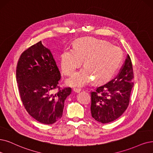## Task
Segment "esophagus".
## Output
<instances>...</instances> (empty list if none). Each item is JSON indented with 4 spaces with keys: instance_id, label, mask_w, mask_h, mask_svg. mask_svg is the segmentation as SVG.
Here are the masks:
<instances>
[{
    "instance_id": "obj_1",
    "label": "esophagus",
    "mask_w": 153,
    "mask_h": 153,
    "mask_svg": "<svg viewBox=\"0 0 153 153\" xmlns=\"http://www.w3.org/2000/svg\"><path fill=\"white\" fill-rule=\"evenodd\" d=\"M80 91H81V89H80V88H74V89H73V91H74V92H75V93H79Z\"/></svg>"
}]
</instances>
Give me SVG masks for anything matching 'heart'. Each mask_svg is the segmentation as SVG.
Masks as SVG:
<instances>
[{"label":"heart","instance_id":"1","mask_svg":"<svg viewBox=\"0 0 153 153\" xmlns=\"http://www.w3.org/2000/svg\"><path fill=\"white\" fill-rule=\"evenodd\" d=\"M121 59L119 48L108 42L94 38L78 39L73 48H65L59 56V65L64 74L72 75L76 68H83L66 80L73 87H82L91 80L97 83L104 82L111 77Z\"/></svg>","mask_w":153,"mask_h":153}]
</instances>
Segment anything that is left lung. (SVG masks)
<instances>
[{
	"instance_id": "1",
	"label": "left lung",
	"mask_w": 153,
	"mask_h": 153,
	"mask_svg": "<svg viewBox=\"0 0 153 153\" xmlns=\"http://www.w3.org/2000/svg\"><path fill=\"white\" fill-rule=\"evenodd\" d=\"M133 86L132 65L128 54L117 76L91 91L92 117L102 124L119 118L129 105Z\"/></svg>"
}]
</instances>
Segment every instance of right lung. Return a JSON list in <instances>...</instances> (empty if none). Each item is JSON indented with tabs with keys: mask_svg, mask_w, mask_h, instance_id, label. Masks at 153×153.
<instances>
[{
	"mask_svg": "<svg viewBox=\"0 0 153 153\" xmlns=\"http://www.w3.org/2000/svg\"><path fill=\"white\" fill-rule=\"evenodd\" d=\"M16 78L21 100L31 117L45 124H52L62 117L65 100L71 89L65 88L53 93L61 75L50 50L41 41L22 53Z\"/></svg>",
	"mask_w": 153,
	"mask_h": 153,
	"instance_id": "right-lung-1",
	"label": "right lung"
}]
</instances>
